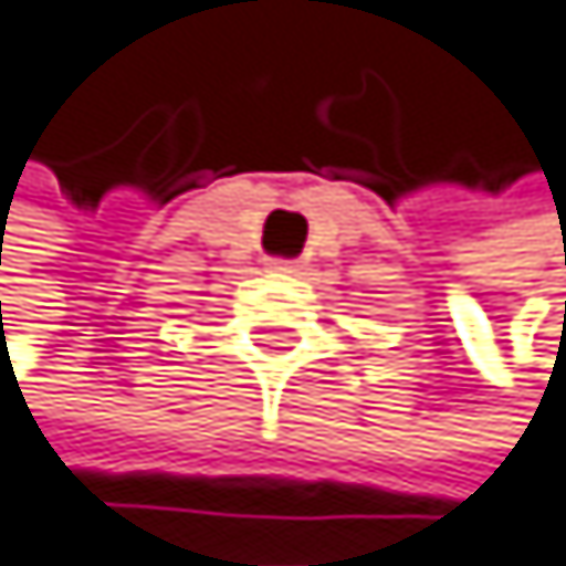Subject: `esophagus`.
<instances>
[{
	"mask_svg": "<svg viewBox=\"0 0 566 566\" xmlns=\"http://www.w3.org/2000/svg\"><path fill=\"white\" fill-rule=\"evenodd\" d=\"M274 271H295V260H271Z\"/></svg>",
	"mask_w": 566,
	"mask_h": 566,
	"instance_id": "obj_1",
	"label": "esophagus"
}]
</instances>
